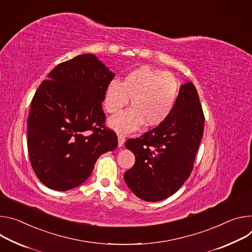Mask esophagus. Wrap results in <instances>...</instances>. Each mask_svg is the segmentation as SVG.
Returning a JSON list of instances; mask_svg holds the SVG:
<instances>
[{"mask_svg":"<svg viewBox=\"0 0 252 252\" xmlns=\"http://www.w3.org/2000/svg\"><path fill=\"white\" fill-rule=\"evenodd\" d=\"M125 142V136L122 134H118V147H122Z\"/></svg>","mask_w":252,"mask_h":252,"instance_id":"obj_1","label":"esophagus"}]
</instances>
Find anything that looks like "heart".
<instances>
[{
	"label": "heart",
	"instance_id": "1",
	"mask_svg": "<svg viewBox=\"0 0 252 252\" xmlns=\"http://www.w3.org/2000/svg\"><path fill=\"white\" fill-rule=\"evenodd\" d=\"M179 82L170 72L150 66L130 71L123 79L112 80L106 87L104 108L109 114H117L128 104L132 107L111 118L109 125L116 131L129 133L143 123L156 126L169 117L179 93Z\"/></svg>",
	"mask_w": 252,
	"mask_h": 252
}]
</instances>
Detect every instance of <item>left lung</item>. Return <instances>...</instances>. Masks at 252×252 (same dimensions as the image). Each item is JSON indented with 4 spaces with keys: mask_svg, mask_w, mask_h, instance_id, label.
Returning a JSON list of instances; mask_svg holds the SVG:
<instances>
[{
    "mask_svg": "<svg viewBox=\"0 0 252 252\" xmlns=\"http://www.w3.org/2000/svg\"><path fill=\"white\" fill-rule=\"evenodd\" d=\"M204 130V115L193 83L181 85L169 117L125 146L135 164L125 172L130 190L142 200L168 198L187 180Z\"/></svg>",
    "mask_w": 252,
    "mask_h": 252,
    "instance_id": "1",
    "label": "left lung"
}]
</instances>
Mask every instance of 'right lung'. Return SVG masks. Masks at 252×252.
Listing matches in <instances>:
<instances>
[{"label": "right lung", "mask_w": 252, "mask_h": 252, "mask_svg": "<svg viewBox=\"0 0 252 252\" xmlns=\"http://www.w3.org/2000/svg\"><path fill=\"white\" fill-rule=\"evenodd\" d=\"M115 74L93 54L56 66L36 91L28 117V152L47 187L66 191L85 182L97 159L116 149L101 102Z\"/></svg>", "instance_id": "add662e5"}]
</instances>
